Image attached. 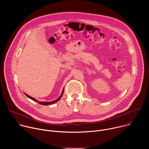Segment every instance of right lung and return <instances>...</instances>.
Segmentation results:
<instances>
[{
  "mask_svg": "<svg viewBox=\"0 0 149 149\" xmlns=\"http://www.w3.org/2000/svg\"><path fill=\"white\" fill-rule=\"evenodd\" d=\"M63 91H62V94H61V96L58 98V99H56V100H55V101H51V102H40V101H37L35 98H33V97H31V96H29V95H28V94H25H25L28 97V98H31V100H32L33 101H38V103L39 104H41V105H49V104H53V103H55V102H57L61 98V97L62 96V95H63Z\"/></svg>",
  "mask_w": 149,
  "mask_h": 149,
  "instance_id": "1",
  "label": "right lung"
}]
</instances>
